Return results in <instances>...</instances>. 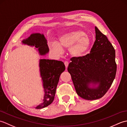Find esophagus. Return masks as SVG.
I'll use <instances>...</instances> for the list:
<instances>
[{
  "mask_svg": "<svg viewBox=\"0 0 127 127\" xmlns=\"http://www.w3.org/2000/svg\"><path fill=\"white\" fill-rule=\"evenodd\" d=\"M64 64H65V68H68V65H69V62H67V61L64 62Z\"/></svg>",
  "mask_w": 127,
  "mask_h": 127,
  "instance_id": "1",
  "label": "esophagus"
}]
</instances>
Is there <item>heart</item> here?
<instances>
[{"instance_id": "heart-1", "label": "heart", "mask_w": 127, "mask_h": 127, "mask_svg": "<svg viewBox=\"0 0 127 127\" xmlns=\"http://www.w3.org/2000/svg\"><path fill=\"white\" fill-rule=\"evenodd\" d=\"M90 39L85 32L82 31H74L61 35L57 41L49 43L50 50L56 55L63 53V47L69 48L70 55L75 58L85 56L89 50Z\"/></svg>"}]
</instances>
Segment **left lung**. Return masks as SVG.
I'll return each instance as SVG.
<instances>
[{
    "label": "left lung",
    "instance_id": "1",
    "mask_svg": "<svg viewBox=\"0 0 127 127\" xmlns=\"http://www.w3.org/2000/svg\"><path fill=\"white\" fill-rule=\"evenodd\" d=\"M95 41L90 54L73 57L68 67L77 94L92 100L103 96L115 78V50L107 37L95 27Z\"/></svg>",
    "mask_w": 127,
    "mask_h": 127
}]
</instances>
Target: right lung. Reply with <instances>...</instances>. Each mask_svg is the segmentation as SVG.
<instances>
[{
    "instance_id": "obj_1",
    "label": "right lung",
    "mask_w": 127,
    "mask_h": 127,
    "mask_svg": "<svg viewBox=\"0 0 127 127\" xmlns=\"http://www.w3.org/2000/svg\"><path fill=\"white\" fill-rule=\"evenodd\" d=\"M22 43L31 47L34 46L40 56H45L49 52L47 41L43 34H32L23 40ZM39 66L44 94L41 103L35 107L36 109L44 108L53 102L59 77L65 69L63 62L45 59H40Z\"/></svg>"
}]
</instances>
